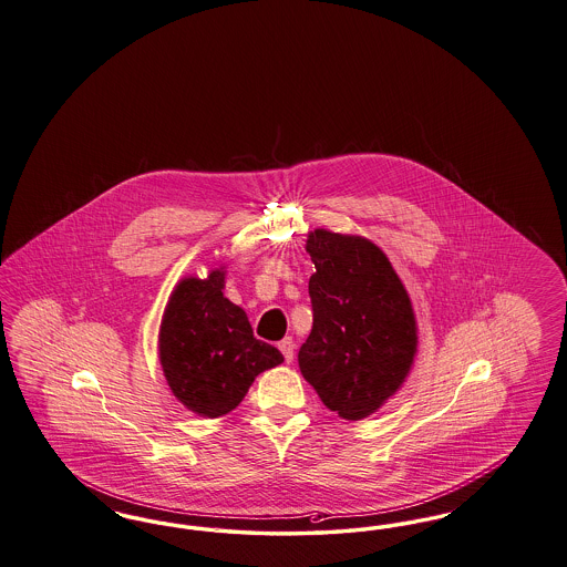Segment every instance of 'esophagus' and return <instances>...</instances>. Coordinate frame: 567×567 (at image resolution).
I'll list each match as a JSON object with an SVG mask.
<instances>
[{"label":"esophagus","instance_id":"esophagus-1","mask_svg":"<svg viewBox=\"0 0 567 567\" xmlns=\"http://www.w3.org/2000/svg\"><path fill=\"white\" fill-rule=\"evenodd\" d=\"M278 348H280V352H282V357H285V361L287 363H291L295 357V341L293 338H285L282 341H278Z\"/></svg>","mask_w":567,"mask_h":567}]
</instances>
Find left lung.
Segmentation results:
<instances>
[{"label":"left lung","mask_w":567,"mask_h":567,"mask_svg":"<svg viewBox=\"0 0 567 567\" xmlns=\"http://www.w3.org/2000/svg\"><path fill=\"white\" fill-rule=\"evenodd\" d=\"M306 250L315 322L297 361L324 408L359 422L388 403L417 354L411 297L384 250L363 236L317 227Z\"/></svg>","instance_id":"obj_1"}]
</instances>
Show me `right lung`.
I'll return each mask as SVG.
<instances>
[{
  "label": "right lung",
  "mask_w": 567,
  "mask_h": 567,
  "mask_svg": "<svg viewBox=\"0 0 567 567\" xmlns=\"http://www.w3.org/2000/svg\"><path fill=\"white\" fill-rule=\"evenodd\" d=\"M226 266L206 278H182L159 322L158 354L166 384L183 408L219 417L238 408L255 378L282 354L257 340L247 312L224 295Z\"/></svg>",
  "instance_id": "add662e5"
}]
</instances>
